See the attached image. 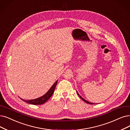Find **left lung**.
<instances>
[{
    "instance_id": "1",
    "label": "left lung",
    "mask_w": 130,
    "mask_h": 130,
    "mask_svg": "<svg viewBox=\"0 0 130 130\" xmlns=\"http://www.w3.org/2000/svg\"><path fill=\"white\" fill-rule=\"evenodd\" d=\"M77 94H78V96L80 97V99H82L83 100V101H84V102H86L87 103H89V104H91V105H93V104H94V103H91V102H89V101H86V100H85V99H83L79 94H78V92H77Z\"/></svg>"
}]
</instances>
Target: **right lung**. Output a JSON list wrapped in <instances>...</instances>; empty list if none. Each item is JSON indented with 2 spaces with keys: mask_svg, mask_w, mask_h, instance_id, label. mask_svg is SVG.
Segmentation results:
<instances>
[{
  "mask_svg": "<svg viewBox=\"0 0 130 130\" xmlns=\"http://www.w3.org/2000/svg\"><path fill=\"white\" fill-rule=\"evenodd\" d=\"M57 83H58V80L56 81V82L52 86V87L50 88V89L48 90V91L47 93H46L45 95H44L43 96H41L39 98L36 99H34V100H25L22 99L21 98H20V99L24 102L30 103V104H31V105H39L44 104V103L47 101L51 97V96L53 95V93L54 92L55 88L57 84Z\"/></svg>",
  "mask_w": 130,
  "mask_h": 130,
  "instance_id": "obj_1",
  "label": "right lung"
}]
</instances>
